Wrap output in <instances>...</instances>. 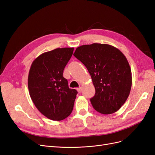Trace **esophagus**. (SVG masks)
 Here are the masks:
<instances>
[{"label":"esophagus","mask_w":155,"mask_h":155,"mask_svg":"<svg viewBox=\"0 0 155 155\" xmlns=\"http://www.w3.org/2000/svg\"><path fill=\"white\" fill-rule=\"evenodd\" d=\"M77 91H78L79 93H81V91H82V88L81 87H79L77 88Z\"/></svg>","instance_id":"1"}]
</instances>
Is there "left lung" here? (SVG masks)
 I'll return each instance as SVG.
<instances>
[{
	"label": "left lung",
	"instance_id": "8db88e82",
	"mask_svg": "<svg viewBox=\"0 0 155 155\" xmlns=\"http://www.w3.org/2000/svg\"><path fill=\"white\" fill-rule=\"evenodd\" d=\"M74 55L90 73L96 90L91 99L94 109L104 114L119 110L132 86L130 67L124 54L111 45L93 43L79 46Z\"/></svg>",
	"mask_w": 155,
	"mask_h": 155
}]
</instances>
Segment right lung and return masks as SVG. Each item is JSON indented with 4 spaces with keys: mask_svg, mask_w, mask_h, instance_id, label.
<instances>
[{
    "mask_svg": "<svg viewBox=\"0 0 155 155\" xmlns=\"http://www.w3.org/2000/svg\"><path fill=\"white\" fill-rule=\"evenodd\" d=\"M74 48H56L38 56L33 61L28 78L31 99L37 109L54 121L71 114L78 92L70 89L63 70Z\"/></svg>",
    "mask_w": 155,
    "mask_h": 155,
    "instance_id": "add662e5",
    "label": "right lung"
}]
</instances>
